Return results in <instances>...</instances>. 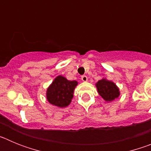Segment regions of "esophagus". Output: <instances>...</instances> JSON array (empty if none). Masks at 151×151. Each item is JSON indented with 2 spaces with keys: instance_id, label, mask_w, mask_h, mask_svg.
I'll return each instance as SVG.
<instances>
[{
  "instance_id": "1",
  "label": "esophagus",
  "mask_w": 151,
  "mask_h": 151,
  "mask_svg": "<svg viewBox=\"0 0 151 151\" xmlns=\"http://www.w3.org/2000/svg\"><path fill=\"white\" fill-rule=\"evenodd\" d=\"M81 78H82V80L83 82H87L88 81V77L86 76H82Z\"/></svg>"
}]
</instances>
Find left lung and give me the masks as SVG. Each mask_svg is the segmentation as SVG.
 Returning a JSON list of instances; mask_svg holds the SVG:
<instances>
[{
	"instance_id": "left-lung-1",
	"label": "left lung",
	"mask_w": 151,
	"mask_h": 151,
	"mask_svg": "<svg viewBox=\"0 0 151 151\" xmlns=\"http://www.w3.org/2000/svg\"><path fill=\"white\" fill-rule=\"evenodd\" d=\"M97 92L106 102L114 101L120 95L119 89L112 81L106 78H102L96 83Z\"/></svg>"
}]
</instances>
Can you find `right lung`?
<instances>
[{
	"instance_id": "obj_1",
	"label": "right lung",
	"mask_w": 151,
	"mask_h": 151,
	"mask_svg": "<svg viewBox=\"0 0 151 151\" xmlns=\"http://www.w3.org/2000/svg\"><path fill=\"white\" fill-rule=\"evenodd\" d=\"M77 85V81H69L62 76H58L47 89V100L57 107H66L71 103Z\"/></svg>"
}]
</instances>
